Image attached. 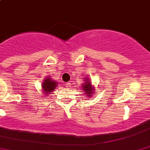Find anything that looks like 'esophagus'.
I'll return each instance as SVG.
<instances>
[{
    "instance_id": "1",
    "label": "esophagus",
    "mask_w": 150,
    "mask_h": 150,
    "mask_svg": "<svg viewBox=\"0 0 150 150\" xmlns=\"http://www.w3.org/2000/svg\"><path fill=\"white\" fill-rule=\"evenodd\" d=\"M66 87H68V88H69L70 86H71V83H69V82H67V83H66Z\"/></svg>"
}]
</instances>
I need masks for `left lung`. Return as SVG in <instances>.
Wrapping results in <instances>:
<instances>
[{"instance_id": "8db88e82", "label": "left lung", "mask_w": 150, "mask_h": 150, "mask_svg": "<svg viewBox=\"0 0 150 150\" xmlns=\"http://www.w3.org/2000/svg\"><path fill=\"white\" fill-rule=\"evenodd\" d=\"M83 80V83L82 84L81 87H82V91L85 93V96L87 97H93V94L96 93V89L93 85L91 84V82H90V78L88 76H84Z\"/></svg>"}]
</instances>
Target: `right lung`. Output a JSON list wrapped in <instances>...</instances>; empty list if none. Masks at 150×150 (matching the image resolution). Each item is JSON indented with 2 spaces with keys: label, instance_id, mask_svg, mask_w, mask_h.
Here are the masks:
<instances>
[{
  "label": "right lung",
  "instance_id": "add662e5",
  "mask_svg": "<svg viewBox=\"0 0 150 150\" xmlns=\"http://www.w3.org/2000/svg\"><path fill=\"white\" fill-rule=\"evenodd\" d=\"M58 83L56 81L53 80L50 76H47L44 79L43 82L42 83V90L43 91V97H47V95H50L52 92H53L57 87ZM50 97V96H49Z\"/></svg>",
  "mask_w": 150,
  "mask_h": 150
}]
</instances>
